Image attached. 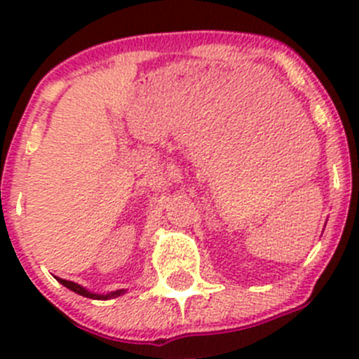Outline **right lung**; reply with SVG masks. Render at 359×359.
Wrapping results in <instances>:
<instances>
[{
    "label": "right lung",
    "instance_id": "add662e5",
    "mask_svg": "<svg viewBox=\"0 0 359 359\" xmlns=\"http://www.w3.org/2000/svg\"><path fill=\"white\" fill-rule=\"evenodd\" d=\"M57 280L61 282L62 286L68 287V290L75 291V293L82 294V297L93 298V300H107V298H115V297H120V294L126 293L123 290H118V291H111V293H107V294H98V293H91V291H88L86 287L79 286V284H75V282H72V280H65V278H57Z\"/></svg>",
    "mask_w": 359,
    "mask_h": 359
}]
</instances>
